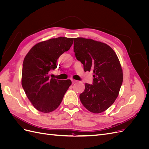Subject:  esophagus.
Instances as JSON below:
<instances>
[{
    "label": "esophagus",
    "instance_id": "obj_1",
    "mask_svg": "<svg viewBox=\"0 0 149 149\" xmlns=\"http://www.w3.org/2000/svg\"><path fill=\"white\" fill-rule=\"evenodd\" d=\"M71 81H72V83H76V82H77V81L74 80V79H71Z\"/></svg>",
    "mask_w": 149,
    "mask_h": 149
}]
</instances>
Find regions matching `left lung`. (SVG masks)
I'll return each mask as SVG.
<instances>
[{
  "label": "left lung",
  "mask_w": 149,
  "mask_h": 149,
  "mask_svg": "<svg viewBox=\"0 0 149 149\" xmlns=\"http://www.w3.org/2000/svg\"><path fill=\"white\" fill-rule=\"evenodd\" d=\"M76 59L83 64L84 71L93 72V83L85 84L79 99L93 113L107 109L118 97L123 81V72L119 58L108 45L93 39L74 38Z\"/></svg>",
  "instance_id": "left-lung-1"
}]
</instances>
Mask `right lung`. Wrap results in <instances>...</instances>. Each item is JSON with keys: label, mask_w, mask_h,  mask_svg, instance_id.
Here are the masks:
<instances>
[{"label": "right lung", "mask_w": 149, "mask_h": 149, "mask_svg": "<svg viewBox=\"0 0 149 149\" xmlns=\"http://www.w3.org/2000/svg\"><path fill=\"white\" fill-rule=\"evenodd\" d=\"M73 38L58 37L39 42L26 54L23 62L22 86L35 109L48 113L60 106L71 84L70 79L50 77L57 68V60L69 50Z\"/></svg>", "instance_id": "right-lung-1"}]
</instances>
